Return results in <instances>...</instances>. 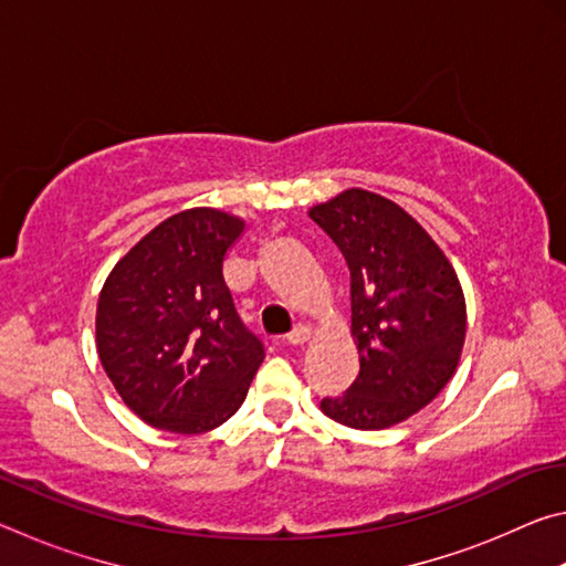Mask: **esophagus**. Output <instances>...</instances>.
I'll list each match as a JSON object with an SVG mask.
<instances>
[{
    "instance_id": "obj_1",
    "label": "esophagus",
    "mask_w": 566,
    "mask_h": 566,
    "mask_svg": "<svg viewBox=\"0 0 566 566\" xmlns=\"http://www.w3.org/2000/svg\"><path fill=\"white\" fill-rule=\"evenodd\" d=\"M310 337H312V329L304 327V324H300V327H294L290 334H286V344H292V347H300V344H304Z\"/></svg>"
}]
</instances>
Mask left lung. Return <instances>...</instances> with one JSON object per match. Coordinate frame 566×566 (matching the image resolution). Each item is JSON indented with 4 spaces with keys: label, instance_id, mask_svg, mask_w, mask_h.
Segmentation results:
<instances>
[{
    "label": "left lung",
    "instance_id": "obj_1",
    "mask_svg": "<svg viewBox=\"0 0 566 566\" xmlns=\"http://www.w3.org/2000/svg\"><path fill=\"white\" fill-rule=\"evenodd\" d=\"M352 276L359 375L322 411L352 429H385L427 407L452 379L467 334L454 266L415 217L367 189L310 209Z\"/></svg>",
    "mask_w": 566,
    "mask_h": 566
}]
</instances>
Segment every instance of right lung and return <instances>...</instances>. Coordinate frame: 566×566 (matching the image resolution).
<instances>
[{
    "label": "right lung",
    "instance_id": "1",
    "mask_svg": "<svg viewBox=\"0 0 566 566\" xmlns=\"http://www.w3.org/2000/svg\"><path fill=\"white\" fill-rule=\"evenodd\" d=\"M244 222L197 207L139 239L102 286L97 352L147 424L202 434L242 407L264 344L239 319L224 260Z\"/></svg>",
    "mask_w": 566,
    "mask_h": 566
}]
</instances>
